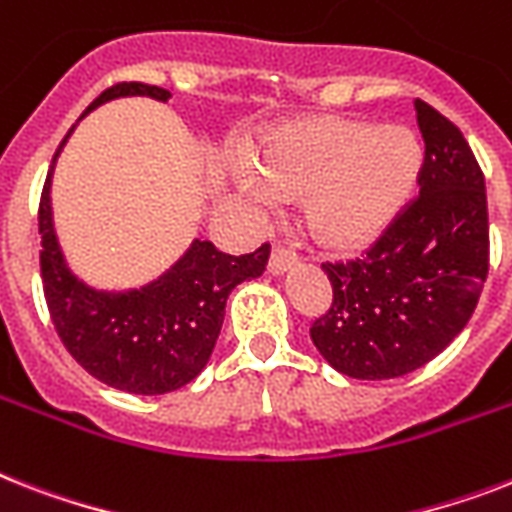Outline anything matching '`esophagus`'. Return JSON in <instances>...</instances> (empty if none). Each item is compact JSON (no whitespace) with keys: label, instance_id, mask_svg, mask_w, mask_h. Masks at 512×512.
<instances>
[{"label":"esophagus","instance_id":"obj_1","mask_svg":"<svg viewBox=\"0 0 512 512\" xmlns=\"http://www.w3.org/2000/svg\"><path fill=\"white\" fill-rule=\"evenodd\" d=\"M294 263H297V252L289 247H284V244H276V247H273V252H270L268 270L273 273V276H281V273H286V270L292 268Z\"/></svg>","mask_w":512,"mask_h":512}]
</instances>
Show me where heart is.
I'll return each instance as SVG.
<instances>
[{
    "label": "heart",
    "instance_id": "heart-1",
    "mask_svg": "<svg viewBox=\"0 0 512 512\" xmlns=\"http://www.w3.org/2000/svg\"><path fill=\"white\" fill-rule=\"evenodd\" d=\"M418 170L421 144L407 128L310 118L265 141L239 181L255 199L302 194L315 242L350 249L389 226Z\"/></svg>",
    "mask_w": 512,
    "mask_h": 512
}]
</instances>
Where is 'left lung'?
I'll return each mask as SVG.
<instances>
[{
    "label": "left lung",
    "instance_id": "obj_1",
    "mask_svg": "<svg viewBox=\"0 0 512 512\" xmlns=\"http://www.w3.org/2000/svg\"><path fill=\"white\" fill-rule=\"evenodd\" d=\"M423 136L418 197L347 263H323L334 286L310 326L326 363L363 381L418 371L471 321L489 273L484 173L460 128L415 99Z\"/></svg>",
    "mask_w": 512,
    "mask_h": 512
}]
</instances>
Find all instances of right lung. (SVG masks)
<instances>
[{"instance_id": "add662e5", "label": "right lung", "mask_w": 512, "mask_h": 512, "mask_svg": "<svg viewBox=\"0 0 512 512\" xmlns=\"http://www.w3.org/2000/svg\"><path fill=\"white\" fill-rule=\"evenodd\" d=\"M118 97L168 102L170 91L139 81L115 83L86 112ZM68 136L54 152L39 202L41 281L57 336L83 371L112 389L131 394L176 392L207 365L223 326L228 294L247 278L263 276L270 244L234 257L220 252L213 242L194 239L186 255L152 284L131 292L91 289L70 273L52 223V170Z\"/></svg>"}]
</instances>
